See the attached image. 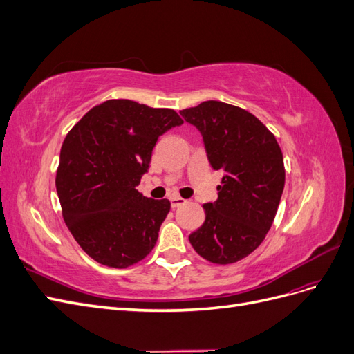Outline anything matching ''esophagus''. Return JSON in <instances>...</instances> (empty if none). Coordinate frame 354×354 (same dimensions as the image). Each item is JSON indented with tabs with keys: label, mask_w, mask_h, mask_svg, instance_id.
<instances>
[{
	"label": "esophagus",
	"mask_w": 354,
	"mask_h": 354,
	"mask_svg": "<svg viewBox=\"0 0 354 354\" xmlns=\"http://www.w3.org/2000/svg\"><path fill=\"white\" fill-rule=\"evenodd\" d=\"M169 201H171V207H173V208H177L180 205H185V203H186V199L180 198V196H171Z\"/></svg>",
	"instance_id": "34e87169"
}]
</instances>
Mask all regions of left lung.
Returning a JSON list of instances; mask_svg holds the SVG:
<instances>
[{
    "mask_svg": "<svg viewBox=\"0 0 354 354\" xmlns=\"http://www.w3.org/2000/svg\"><path fill=\"white\" fill-rule=\"evenodd\" d=\"M196 127L212 169H221L218 199L205 203V221L189 236L214 264L236 263L264 241L285 186L283 156L260 120L236 106L208 100L180 111Z\"/></svg>",
    "mask_w": 354,
    "mask_h": 354,
    "instance_id": "1",
    "label": "left lung"
}]
</instances>
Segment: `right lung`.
<instances>
[{
	"label": "right lung",
	"mask_w": 354,
	"mask_h": 354,
	"mask_svg": "<svg viewBox=\"0 0 354 354\" xmlns=\"http://www.w3.org/2000/svg\"><path fill=\"white\" fill-rule=\"evenodd\" d=\"M181 124L173 109L121 99L95 106L66 136L56 189L68 229L93 260L124 269L153 250L171 203L137 186L159 136Z\"/></svg>",
	"instance_id": "1"
}]
</instances>
